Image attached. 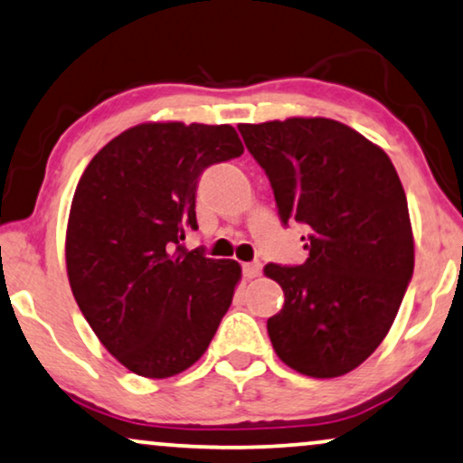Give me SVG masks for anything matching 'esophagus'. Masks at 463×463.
<instances>
[{
	"mask_svg": "<svg viewBox=\"0 0 463 463\" xmlns=\"http://www.w3.org/2000/svg\"><path fill=\"white\" fill-rule=\"evenodd\" d=\"M260 270H262V264H260V262H248V264H243V275H245V279H254V277L260 275Z\"/></svg>",
	"mask_w": 463,
	"mask_h": 463,
	"instance_id": "34e87169",
	"label": "esophagus"
}]
</instances>
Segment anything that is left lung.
<instances>
[{
    "instance_id": "obj_1",
    "label": "left lung",
    "mask_w": 463,
    "mask_h": 463,
    "mask_svg": "<svg viewBox=\"0 0 463 463\" xmlns=\"http://www.w3.org/2000/svg\"><path fill=\"white\" fill-rule=\"evenodd\" d=\"M277 212L309 226L298 267L267 264L286 296L269 317L275 354L316 379L354 371L390 332L415 267L409 205L387 154L330 118L239 125Z\"/></svg>"
}]
</instances>
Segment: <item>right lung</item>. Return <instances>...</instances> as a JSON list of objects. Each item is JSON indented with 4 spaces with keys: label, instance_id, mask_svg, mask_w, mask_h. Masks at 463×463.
I'll return each mask as SVG.
<instances>
[{
    "label": "right lung",
    "instance_id": "1",
    "mask_svg": "<svg viewBox=\"0 0 463 463\" xmlns=\"http://www.w3.org/2000/svg\"><path fill=\"white\" fill-rule=\"evenodd\" d=\"M241 154L231 125L144 122L103 146L80 177L65 237L73 298L103 347L139 377L193 366L232 303L239 262L180 241L199 228L203 171Z\"/></svg>",
    "mask_w": 463,
    "mask_h": 463
}]
</instances>
